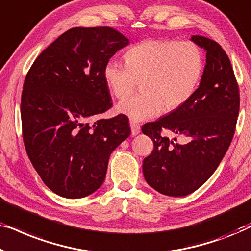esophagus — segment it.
<instances>
[{
	"mask_svg": "<svg viewBox=\"0 0 251 251\" xmlns=\"http://www.w3.org/2000/svg\"><path fill=\"white\" fill-rule=\"evenodd\" d=\"M130 128H131V135L136 136L140 132V126L135 122H130Z\"/></svg>",
	"mask_w": 251,
	"mask_h": 251,
	"instance_id": "esophagus-1",
	"label": "esophagus"
}]
</instances>
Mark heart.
Wrapping results in <instances>:
<instances>
[{"label": "heart", "mask_w": 251, "mask_h": 251, "mask_svg": "<svg viewBox=\"0 0 251 251\" xmlns=\"http://www.w3.org/2000/svg\"><path fill=\"white\" fill-rule=\"evenodd\" d=\"M126 64L109 60L104 78L118 98L143 80V92L128 96L116 106V111L132 121H145L162 108L173 111L183 106L194 95L203 70L201 49L190 41H144L126 52Z\"/></svg>", "instance_id": "b5f03b06"}]
</instances>
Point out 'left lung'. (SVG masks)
Listing matches in <instances>:
<instances>
[{
  "label": "left lung",
  "mask_w": 251,
  "mask_h": 251,
  "mask_svg": "<svg viewBox=\"0 0 251 251\" xmlns=\"http://www.w3.org/2000/svg\"><path fill=\"white\" fill-rule=\"evenodd\" d=\"M191 41L205 51L199 88L183 106L142 128L154 143L153 152L143 161L144 177L151 187L169 197L193 193L215 173L234 136L240 108L239 87L223 48L200 35ZM162 131L174 137L169 139Z\"/></svg>",
  "instance_id": "obj_1"
}]
</instances>
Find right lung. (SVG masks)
Listing matches in <instances>:
<instances>
[{
  "mask_svg": "<svg viewBox=\"0 0 251 251\" xmlns=\"http://www.w3.org/2000/svg\"><path fill=\"white\" fill-rule=\"evenodd\" d=\"M128 44L111 27H74L42 51L26 75L24 144L41 179L60 197L97 191L109 155L130 136L126 115L97 120L112 107L105 65Z\"/></svg>",
  "mask_w": 251,
  "mask_h": 251,
  "instance_id": "obj_1",
  "label": "right lung"
}]
</instances>
